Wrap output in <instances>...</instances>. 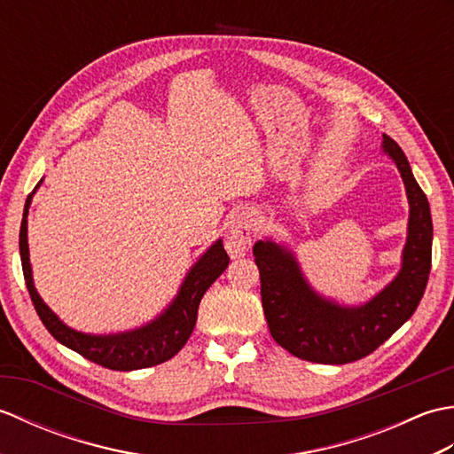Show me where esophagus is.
<instances>
[{
	"instance_id": "obj_1",
	"label": "esophagus",
	"mask_w": 454,
	"mask_h": 454,
	"mask_svg": "<svg viewBox=\"0 0 454 454\" xmlns=\"http://www.w3.org/2000/svg\"><path fill=\"white\" fill-rule=\"evenodd\" d=\"M254 236V218L252 212L242 210L232 216L228 226V238H226V249L232 257H242L246 254L247 246L252 244Z\"/></svg>"
}]
</instances>
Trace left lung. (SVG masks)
Segmentation results:
<instances>
[{
    "label": "left lung",
    "mask_w": 454,
    "mask_h": 454,
    "mask_svg": "<svg viewBox=\"0 0 454 454\" xmlns=\"http://www.w3.org/2000/svg\"><path fill=\"white\" fill-rule=\"evenodd\" d=\"M382 150L396 163L406 185L410 220L400 273L372 301L363 306L337 304L308 285L291 249L271 239H259L254 246L269 332L298 359L324 364L363 359L410 320L426 293L433 242L429 202L408 158L387 134Z\"/></svg>",
    "instance_id": "obj_1"
}]
</instances>
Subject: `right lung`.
Returning a JSON list of instances; mask_svg holds the SVG:
<instances>
[{
    "instance_id": "right-lung-1",
    "label": "right lung",
    "mask_w": 454,
    "mask_h": 454,
    "mask_svg": "<svg viewBox=\"0 0 454 454\" xmlns=\"http://www.w3.org/2000/svg\"><path fill=\"white\" fill-rule=\"evenodd\" d=\"M41 185V183H38ZM36 185V187H38ZM35 191L28 195L25 202V212L21 220V232H19V252H21V265L27 283V291L31 294L35 310L41 317L44 327L54 335V340L62 345L70 347L72 351L80 353L85 359L98 363L111 371H137L146 369L160 363L169 361L173 355L181 351V347L187 343L192 333V327L197 324V312L200 298L208 291V286L224 273L230 263L222 239H216L205 254L199 257V262L191 267L185 281H183L177 296L163 310L156 320L138 327V330L111 333V335H91L75 332L67 327L43 298L38 296L35 283L31 262H28V242H27V215L31 205Z\"/></svg>"
}]
</instances>
